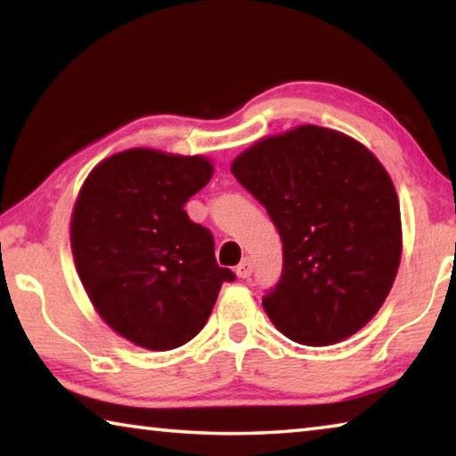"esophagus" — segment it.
I'll return each mask as SVG.
<instances>
[{"instance_id":"34e87169","label":"esophagus","mask_w":456,"mask_h":456,"mask_svg":"<svg viewBox=\"0 0 456 456\" xmlns=\"http://www.w3.org/2000/svg\"><path fill=\"white\" fill-rule=\"evenodd\" d=\"M235 272H237V275H239V277H241V280H247V277H249V275L253 273V264H251V259H243L241 264L237 265Z\"/></svg>"}]
</instances>
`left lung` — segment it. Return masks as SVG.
Segmentation results:
<instances>
[{
  "mask_svg": "<svg viewBox=\"0 0 456 456\" xmlns=\"http://www.w3.org/2000/svg\"><path fill=\"white\" fill-rule=\"evenodd\" d=\"M283 243L281 280L264 297L293 342L330 346L380 310L403 256L395 184L380 160L338 130L304 125L265 136L231 163Z\"/></svg>",
  "mask_w": 456,
  "mask_h": 456,
  "instance_id": "obj_1",
  "label": "left lung"
}]
</instances>
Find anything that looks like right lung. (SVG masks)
Wrapping results in <instances>:
<instances>
[{"mask_svg": "<svg viewBox=\"0 0 456 456\" xmlns=\"http://www.w3.org/2000/svg\"><path fill=\"white\" fill-rule=\"evenodd\" d=\"M213 171L200 154L128 149L92 168L76 199V272L100 318L141 348L187 344L235 280L217 265L211 231L184 211Z\"/></svg>", "mask_w": 456, "mask_h": 456, "instance_id": "add662e5", "label": "right lung"}]
</instances>
